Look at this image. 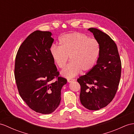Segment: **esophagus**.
I'll return each instance as SVG.
<instances>
[{
	"label": "esophagus",
	"mask_w": 134,
	"mask_h": 134,
	"mask_svg": "<svg viewBox=\"0 0 134 134\" xmlns=\"http://www.w3.org/2000/svg\"><path fill=\"white\" fill-rule=\"evenodd\" d=\"M74 81V79H70V78H69V79H68V82L70 83L71 82H73V81Z\"/></svg>",
	"instance_id": "esophagus-1"
}]
</instances>
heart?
Masks as SVG:
<instances>
[{
  "label": "heart",
  "mask_w": 134,
  "mask_h": 134,
  "mask_svg": "<svg viewBox=\"0 0 134 134\" xmlns=\"http://www.w3.org/2000/svg\"><path fill=\"white\" fill-rule=\"evenodd\" d=\"M58 42L60 47L53 45L51 48V56L55 64L63 69L69 57L71 60L61 71L63 76L72 78L81 70L86 72L96 66L100 52V44L96 39L74 32L62 35Z\"/></svg>",
  "instance_id": "1"
}]
</instances>
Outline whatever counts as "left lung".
<instances>
[{
  "mask_svg": "<svg viewBox=\"0 0 134 134\" xmlns=\"http://www.w3.org/2000/svg\"><path fill=\"white\" fill-rule=\"evenodd\" d=\"M99 42L100 52L94 68L77 80L80 101L90 110H98L111 102L121 76V61L118 48L108 35L94 28L88 29Z\"/></svg>",
  "mask_w": 134,
  "mask_h": 134,
  "instance_id": "left-lung-1",
  "label": "left lung"
}]
</instances>
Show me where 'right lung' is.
<instances>
[{"label": "right lung", "mask_w": 134, "mask_h": 134, "mask_svg": "<svg viewBox=\"0 0 134 134\" xmlns=\"http://www.w3.org/2000/svg\"><path fill=\"white\" fill-rule=\"evenodd\" d=\"M52 35L49 31L34 32L19 47L15 59V78L19 94L32 110L43 114L53 113L59 106L61 89L67 83L58 76L51 56Z\"/></svg>", "instance_id": "obj_1"}]
</instances>
